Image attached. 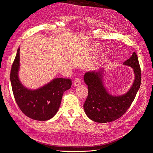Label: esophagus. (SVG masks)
<instances>
[{"mask_svg": "<svg viewBox=\"0 0 153 153\" xmlns=\"http://www.w3.org/2000/svg\"><path fill=\"white\" fill-rule=\"evenodd\" d=\"M81 84V79H79V78H76V79L74 80V86L75 87H76V86H79Z\"/></svg>", "mask_w": 153, "mask_h": 153, "instance_id": "34e87169", "label": "esophagus"}]
</instances>
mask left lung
Returning a JSON list of instances; mask_svg holds the SVG:
<instances>
[{"label":"left lung","mask_w":153,"mask_h":153,"mask_svg":"<svg viewBox=\"0 0 153 153\" xmlns=\"http://www.w3.org/2000/svg\"><path fill=\"white\" fill-rule=\"evenodd\" d=\"M123 65L133 68L135 79L128 91L122 95H113L106 89L103 69L85 73L84 81L88 86V95L83 107L92 121L100 123L114 121L125 114L134 101L141 83V71L135 52Z\"/></svg>","instance_id":"1"}]
</instances>
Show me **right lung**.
<instances>
[{"instance_id":"add662e5","label":"right lung","mask_w":153,"mask_h":153,"mask_svg":"<svg viewBox=\"0 0 153 153\" xmlns=\"http://www.w3.org/2000/svg\"><path fill=\"white\" fill-rule=\"evenodd\" d=\"M19 48L10 74L13 95L18 107L32 120L47 121L51 119L59 109L63 93L71 88V80L55 78L37 89H28L19 80Z\"/></svg>"}]
</instances>
